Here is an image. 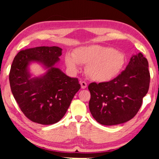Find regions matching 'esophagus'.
<instances>
[{
  "instance_id": "obj_1",
  "label": "esophagus",
  "mask_w": 159,
  "mask_h": 159,
  "mask_svg": "<svg viewBox=\"0 0 159 159\" xmlns=\"http://www.w3.org/2000/svg\"><path fill=\"white\" fill-rule=\"evenodd\" d=\"M80 85H81V88H83V89L87 88V83L85 81H80Z\"/></svg>"
}]
</instances>
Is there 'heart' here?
I'll list each match as a JSON object with an SVG mask.
<instances>
[{
  "label": "heart",
  "instance_id": "1",
  "mask_svg": "<svg viewBox=\"0 0 159 159\" xmlns=\"http://www.w3.org/2000/svg\"><path fill=\"white\" fill-rule=\"evenodd\" d=\"M125 56L114 48L90 45L77 48L73 54L65 56V63L74 71L79 64L87 65L86 72L91 79L98 82L111 80L119 74L125 64Z\"/></svg>",
  "mask_w": 159,
  "mask_h": 159
}]
</instances>
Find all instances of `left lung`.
I'll return each mask as SVG.
<instances>
[{
  "label": "left lung",
  "mask_w": 159,
  "mask_h": 159,
  "mask_svg": "<svg viewBox=\"0 0 159 159\" xmlns=\"http://www.w3.org/2000/svg\"><path fill=\"white\" fill-rule=\"evenodd\" d=\"M149 64L141 52L130 58L125 70L111 80L88 85L89 109L104 125L120 124L134 117L149 90Z\"/></svg>",
  "instance_id": "8db88e82"
}]
</instances>
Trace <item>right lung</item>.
<instances>
[{
	"label": "right lung",
	"mask_w": 159,
	"mask_h": 159,
	"mask_svg": "<svg viewBox=\"0 0 159 159\" xmlns=\"http://www.w3.org/2000/svg\"><path fill=\"white\" fill-rule=\"evenodd\" d=\"M61 51L57 46L29 48L20 51L12 61L9 74L12 95L21 111L34 123L50 125L60 120L80 88L78 79L54 67ZM34 61L48 68L43 77L30 78L28 65Z\"/></svg>",
	"instance_id": "add662e5"
}]
</instances>
